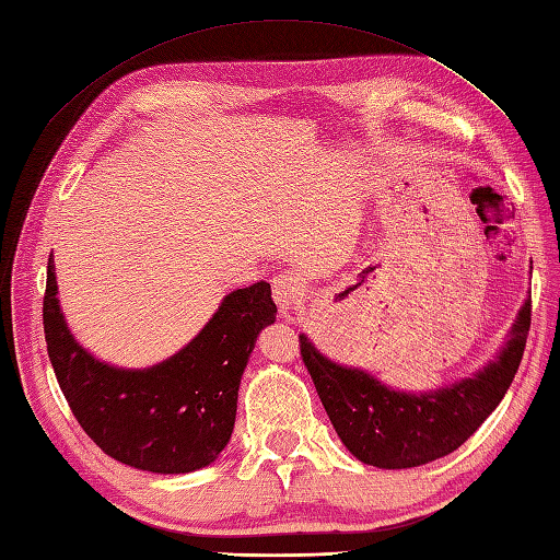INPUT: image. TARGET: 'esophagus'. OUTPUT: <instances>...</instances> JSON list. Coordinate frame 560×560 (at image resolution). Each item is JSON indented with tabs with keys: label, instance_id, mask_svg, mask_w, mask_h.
I'll return each mask as SVG.
<instances>
[{
	"label": "esophagus",
	"instance_id": "34e87169",
	"mask_svg": "<svg viewBox=\"0 0 560 560\" xmlns=\"http://www.w3.org/2000/svg\"><path fill=\"white\" fill-rule=\"evenodd\" d=\"M304 294V282L294 272H278L272 278V299L280 306L282 313H290L299 302H302Z\"/></svg>",
	"mask_w": 560,
	"mask_h": 560
}]
</instances>
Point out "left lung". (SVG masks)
I'll use <instances>...</instances> for the list:
<instances>
[{"label":"left lung","mask_w":560,"mask_h":560,"mask_svg":"<svg viewBox=\"0 0 560 560\" xmlns=\"http://www.w3.org/2000/svg\"><path fill=\"white\" fill-rule=\"evenodd\" d=\"M532 320V299L513 323L497 361L480 373L425 394L394 392L357 368L337 365L316 351L306 335L299 349L339 440L368 466L416 468L466 442L509 392L523 361Z\"/></svg>","instance_id":"left-lung-1"}]
</instances>
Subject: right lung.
Wrapping results in <instances>:
<instances>
[{"label":"right lung","instance_id":"add662e5","mask_svg":"<svg viewBox=\"0 0 560 560\" xmlns=\"http://www.w3.org/2000/svg\"><path fill=\"white\" fill-rule=\"evenodd\" d=\"M276 313L268 282L235 290L175 357L122 371L90 357L68 332L54 258L47 264L43 323L63 397L104 454L149 472H192L223 452L235 428L242 373Z\"/></svg>","mask_w":560,"mask_h":560}]
</instances>
